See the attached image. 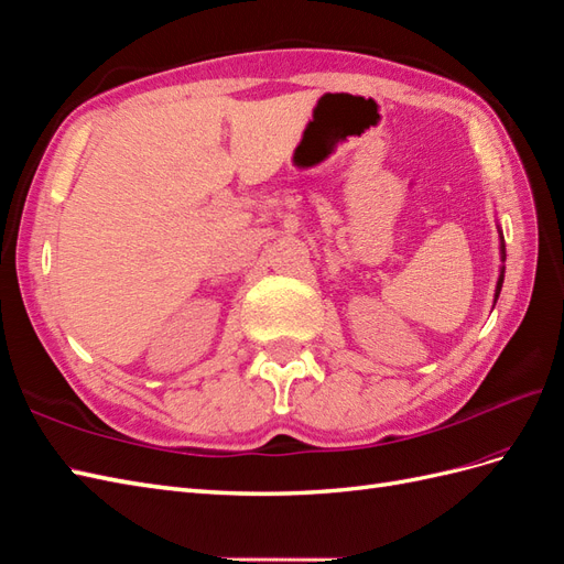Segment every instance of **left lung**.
Listing matches in <instances>:
<instances>
[{"label":"left lung","mask_w":564,"mask_h":564,"mask_svg":"<svg viewBox=\"0 0 564 564\" xmlns=\"http://www.w3.org/2000/svg\"><path fill=\"white\" fill-rule=\"evenodd\" d=\"M500 260L505 263V241H502V231H500ZM502 280H505V265L500 268V278H498V286H496V301H498L500 290H502Z\"/></svg>","instance_id":"8db88e82"}]
</instances>
